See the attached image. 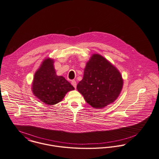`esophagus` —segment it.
<instances>
[{"label": "esophagus", "mask_w": 159, "mask_h": 159, "mask_svg": "<svg viewBox=\"0 0 159 159\" xmlns=\"http://www.w3.org/2000/svg\"><path fill=\"white\" fill-rule=\"evenodd\" d=\"M71 84H72V85L75 88L76 87V82L75 80H72V81Z\"/></svg>", "instance_id": "obj_1"}]
</instances>
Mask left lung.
I'll return each instance as SVG.
<instances>
[{"instance_id": "8db88e82", "label": "left lung", "mask_w": 159, "mask_h": 159, "mask_svg": "<svg viewBox=\"0 0 159 159\" xmlns=\"http://www.w3.org/2000/svg\"><path fill=\"white\" fill-rule=\"evenodd\" d=\"M123 86L119 70L106 58L95 53L87 62L83 78L76 88L92 107L102 109L116 101Z\"/></svg>"}]
</instances>
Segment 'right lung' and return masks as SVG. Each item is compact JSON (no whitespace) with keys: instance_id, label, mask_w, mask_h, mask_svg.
<instances>
[{"instance_id":"add662e5","label":"right lung","mask_w":159,"mask_h":159,"mask_svg":"<svg viewBox=\"0 0 159 159\" xmlns=\"http://www.w3.org/2000/svg\"><path fill=\"white\" fill-rule=\"evenodd\" d=\"M75 88L63 76H58L54 60L45 58L34 73L31 90L38 99L47 105L61 102L66 94Z\"/></svg>"}]
</instances>
